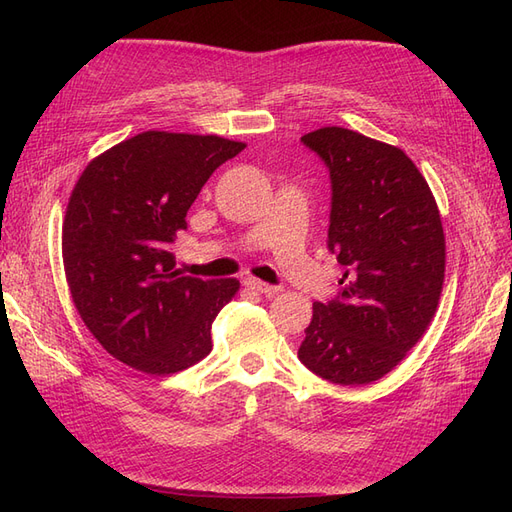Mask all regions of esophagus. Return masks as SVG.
<instances>
[{
    "instance_id": "obj_1",
    "label": "esophagus",
    "mask_w": 512,
    "mask_h": 512,
    "mask_svg": "<svg viewBox=\"0 0 512 512\" xmlns=\"http://www.w3.org/2000/svg\"><path fill=\"white\" fill-rule=\"evenodd\" d=\"M243 284H245L247 288H250V290H254V292L269 294V297H271V294H275L277 290H280L277 286H271V284H265V282H260V280H254V277H247V280H245Z\"/></svg>"
}]
</instances>
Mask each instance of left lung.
I'll list each match as a JSON object with an SVG mask.
<instances>
[{
	"label": "left lung",
	"instance_id": "obj_1",
	"mask_svg": "<svg viewBox=\"0 0 512 512\" xmlns=\"http://www.w3.org/2000/svg\"><path fill=\"white\" fill-rule=\"evenodd\" d=\"M301 143L329 170L327 247L346 271L342 292L314 303L299 359L333 384H369L404 359L436 314L440 211L425 177L393 145L337 126Z\"/></svg>",
	"mask_w": 512,
	"mask_h": 512
}]
</instances>
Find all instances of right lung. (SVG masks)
I'll return each mask as SVG.
<instances>
[{"label":"right lung","mask_w":512,"mask_h":512,"mask_svg":"<svg viewBox=\"0 0 512 512\" xmlns=\"http://www.w3.org/2000/svg\"><path fill=\"white\" fill-rule=\"evenodd\" d=\"M243 149L153 130L104 151L76 181L61 237L66 280L87 329L117 361L168 376L211 352V324L239 282L181 275L170 245L213 170Z\"/></svg>","instance_id":"right-lung-1"}]
</instances>
